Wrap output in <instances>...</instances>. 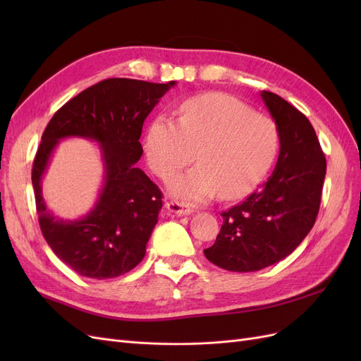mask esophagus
<instances>
[{"label": "esophagus", "instance_id": "1", "mask_svg": "<svg viewBox=\"0 0 361 361\" xmlns=\"http://www.w3.org/2000/svg\"><path fill=\"white\" fill-rule=\"evenodd\" d=\"M166 207H167V211H169L170 214H173V215H178V216L188 215V214L191 212L190 206L183 204V203H179V202H169V203L166 204Z\"/></svg>", "mask_w": 361, "mask_h": 361}]
</instances>
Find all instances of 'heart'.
<instances>
[{
  "label": "heart",
  "instance_id": "b5f03b06",
  "mask_svg": "<svg viewBox=\"0 0 361 361\" xmlns=\"http://www.w3.org/2000/svg\"><path fill=\"white\" fill-rule=\"evenodd\" d=\"M279 149L276 123L223 93L185 101L178 122L152 120L145 138L149 166L164 180L195 159L199 166L170 180L173 197L200 203L248 194L265 178Z\"/></svg>",
  "mask_w": 361,
  "mask_h": 361
}]
</instances>
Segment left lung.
Returning <instances> with one entry per match:
<instances>
[{"mask_svg": "<svg viewBox=\"0 0 361 361\" xmlns=\"http://www.w3.org/2000/svg\"><path fill=\"white\" fill-rule=\"evenodd\" d=\"M260 97L279 130L276 169L257 191L221 214V231L204 250L207 260L233 272L274 265L302 243L319 212L326 171L309 118L276 93Z\"/></svg>", "mask_w": 361, "mask_h": 361, "instance_id": "8db88e82", "label": "left lung"}]
</instances>
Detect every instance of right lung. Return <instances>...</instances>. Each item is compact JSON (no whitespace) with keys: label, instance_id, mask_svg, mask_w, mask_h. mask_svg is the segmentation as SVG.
Returning a JSON list of instances; mask_svg holds the SVG:
<instances>
[{"label":"right lung","instance_id":"right-lung-1","mask_svg":"<svg viewBox=\"0 0 361 361\" xmlns=\"http://www.w3.org/2000/svg\"><path fill=\"white\" fill-rule=\"evenodd\" d=\"M174 85L176 81L104 80L64 104L42 135L31 171L40 231L57 257L82 277H118L146 255L162 207V192L135 166L143 155L138 140L146 117ZM69 136L96 140L104 162L98 200L78 221L54 216L41 195V178L53 149Z\"/></svg>","mask_w":361,"mask_h":361}]
</instances>
